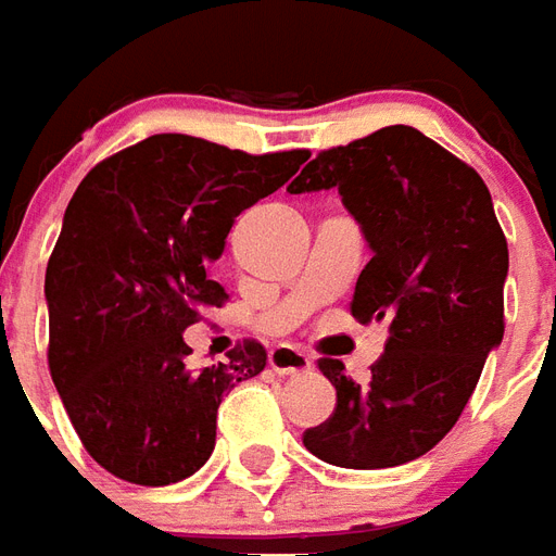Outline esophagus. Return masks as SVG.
I'll return each instance as SVG.
<instances>
[{"label": "esophagus", "instance_id": "34e87169", "mask_svg": "<svg viewBox=\"0 0 556 556\" xmlns=\"http://www.w3.org/2000/svg\"><path fill=\"white\" fill-rule=\"evenodd\" d=\"M269 366H273V372L278 375H307L313 369V361L304 352L293 349V345H275L273 352H269Z\"/></svg>", "mask_w": 556, "mask_h": 556}]
</instances>
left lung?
<instances>
[{"mask_svg":"<svg viewBox=\"0 0 556 556\" xmlns=\"http://www.w3.org/2000/svg\"><path fill=\"white\" fill-rule=\"evenodd\" d=\"M316 190H340L361 225L372 261L352 313L390 325V340L366 387L319 361L337 407L304 448L342 469L402 466L452 431L501 345L507 240L481 175L410 125L316 154L290 193Z\"/></svg>","mask_w":556,"mask_h":556,"instance_id":"left-lung-1","label":"left lung"}]
</instances>
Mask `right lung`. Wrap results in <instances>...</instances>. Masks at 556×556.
Segmentation results:
<instances>
[{
	"label": "right lung",
	"mask_w": 556,
	"mask_h": 556,
	"mask_svg": "<svg viewBox=\"0 0 556 556\" xmlns=\"http://www.w3.org/2000/svg\"><path fill=\"white\" fill-rule=\"evenodd\" d=\"M311 154H245L154 135L93 166L46 266L49 369L102 469L140 486L190 478L216 445L223 395L263 372L257 342L187 369L184 331L228 299L207 266L237 216Z\"/></svg>",
	"instance_id": "right-lung-1"
}]
</instances>
